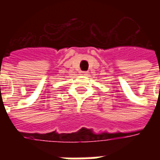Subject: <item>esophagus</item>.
Segmentation results:
<instances>
[{"instance_id": "1", "label": "esophagus", "mask_w": 160, "mask_h": 160, "mask_svg": "<svg viewBox=\"0 0 160 160\" xmlns=\"http://www.w3.org/2000/svg\"><path fill=\"white\" fill-rule=\"evenodd\" d=\"M80 73H81L82 75H84V76H87V75H88V73H87V72H86V71H83V72H80Z\"/></svg>"}]
</instances>
